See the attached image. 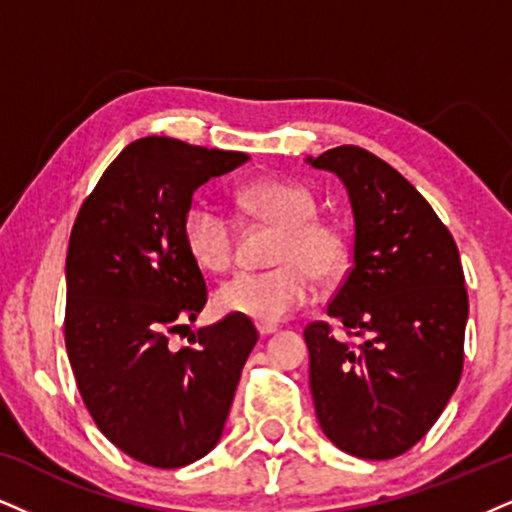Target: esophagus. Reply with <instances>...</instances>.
Instances as JSON below:
<instances>
[{
    "label": "esophagus",
    "instance_id": "34e87169",
    "mask_svg": "<svg viewBox=\"0 0 512 512\" xmlns=\"http://www.w3.org/2000/svg\"><path fill=\"white\" fill-rule=\"evenodd\" d=\"M256 330L261 337H270V334L277 332V325H266V323H256Z\"/></svg>",
    "mask_w": 512,
    "mask_h": 512
}]
</instances>
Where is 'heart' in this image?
Returning a JSON list of instances; mask_svg holds the SVG:
<instances>
[{"mask_svg": "<svg viewBox=\"0 0 512 512\" xmlns=\"http://www.w3.org/2000/svg\"><path fill=\"white\" fill-rule=\"evenodd\" d=\"M235 204L246 218L280 230L273 249L277 268L230 277L213 296L220 313L277 325L311 301L313 277L330 282L342 275L349 239L318 218V201L306 187L282 180L249 182L235 192ZM182 242L206 273H225L235 261V225L211 201L189 204Z\"/></svg>", "mask_w": 512, "mask_h": 512, "instance_id": "1", "label": "heart"}]
</instances>
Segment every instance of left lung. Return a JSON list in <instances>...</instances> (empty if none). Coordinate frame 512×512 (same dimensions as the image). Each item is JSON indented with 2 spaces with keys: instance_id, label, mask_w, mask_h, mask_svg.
I'll use <instances>...</instances> for the list:
<instances>
[{
  "instance_id": "1",
  "label": "left lung",
  "mask_w": 512,
  "mask_h": 512,
  "mask_svg": "<svg viewBox=\"0 0 512 512\" xmlns=\"http://www.w3.org/2000/svg\"><path fill=\"white\" fill-rule=\"evenodd\" d=\"M313 168L334 173L353 211V266L327 306L332 327L304 330L320 427L365 460L406 453L430 432L463 370L468 292L451 232L399 170L353 144Z\"/></svg>"
}]
</instances>
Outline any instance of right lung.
<instances>
[{
	"instance_id": "obj_1",
	"label": "right lung",
	"mask_w": 512,
	"mask_h": 512,
	"mask_svg": "<svg viewBox=\"0 0 512 512\" xmlns=\"http://www.w3.org/2000/svg\"><path fill=\"white\" fill-rule=\"evenodd\" d=\"M249 161L242 151L142 137L104 170L75 218L66 256V349L87 410L111 444L151 468H182L220 441L258 342L225 315L173 351L206 306L182 242L194 192Z\"/></svg>"
}]
</instances>
